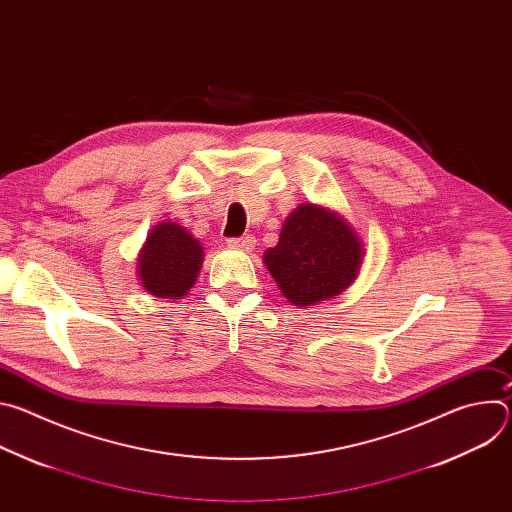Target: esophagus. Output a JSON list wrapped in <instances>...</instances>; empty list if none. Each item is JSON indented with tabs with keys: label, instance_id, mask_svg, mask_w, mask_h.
<instances>
[{
	"label": "esophagus",
	"instance_id": "esophagus-1",
	"mask_svg": "<svg viewBox=\"0 0 512 512\" xmlns=\"http://www.w3.org/2000/svg\"><path fill=\"white\" fill-rule=\"evenodd\" d=\"M227 245L231 249H239V251H251L255 247V237L245 235V237H237V239H229Z\"/></svg>",
	"mask_w": 512,
	"mask_h": 512
}]
</instances>
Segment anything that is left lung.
<instances>
[{"label":"left lung","mask_w":512,"mask_h":512,"mask_svg":"<svg viewBox=\"0 0 512 512\" xmlns=\"http://www.w3.org/2000/svg\"><path fill=\"white\" fill-rule=\"evenodd\" d=\"M281 294L294 306H312L354 281L362 243L344 218L318 204H300L285 218L279 243L263 255Z\"/></svg>","instance_id":"8db88e82"}]
</instances>
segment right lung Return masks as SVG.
<instances>
[{
	"instance_id": "obj_1",
	"label": "right lung",
	"mask_w": 512,
	"mask_h": 512,
	"mask_svg": "<svg viewBox=\"0 0 512 512\" xmlns=\"http://www.w3.org/2000/svg\"><path fill=\"white\" fill-rule=\"evenodd\" d=\"M202 245L178 223L158 225L137 259V275L145 291L164 300H182L202 265Z\"/></svg>"
}]
</instances>
